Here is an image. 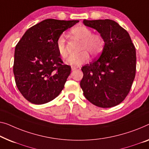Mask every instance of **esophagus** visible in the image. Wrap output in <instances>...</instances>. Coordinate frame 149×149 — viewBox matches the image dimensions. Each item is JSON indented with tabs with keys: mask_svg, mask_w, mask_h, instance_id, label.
Instances as JSON below:
<instances>
[{
	"mask_svg": "<svg viewBox=\"0 0 149 149\" xmlns=\"http://www.w3.org/2000/svg\"><path fill=\"white\" fill-rule=\"evenodd\" d=\"M77 69V68H75V67H72V71H74Z\"/></svg>",
	"mask_w": 149,
	"mask_h": 149,
	"instance_id": "obj_1",
	"label": "esophagus"
}]
</instances>
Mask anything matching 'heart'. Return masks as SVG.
Returning a JSON list of instances; mask_svg holds the SVG:
<instances>
[{
    "label": "heart",
    "mask_w": 149,
    "mask_h": 149,
    "mask_svg": "<svg viewBox=\"0 0 149 149\" xmlns=\"http://www.w3.org/2000/svg\"><path fill=\"white\" fill-rule=\"evenodd\" d=\"M70 34L75 38L81 40L79 54L69 57L66 61L68 65L72 67H78L86 63L88 61V53L92 56H96L102 52L105 41L103 37L98 33H92V31L87 26L78 25L70 30ZM57 52L63 58L68 57L66 49V41L65 36L61 35L57 37L55 43Z\"/></svg>",
    "instance_id": "obj_1"
}]
</instances>
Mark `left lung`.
Here are the masks:
<instances>
[{
	"mask_svg": "<svg viewBox=\"0 0 149 149\" xmlns=\"http://www.w3.org/2000/svg\"><path fill=\"white\" fill-rule=\"evenodd\" d=\"M84 25L100 33L105 45L98 58L82 67L80 86L94 105L111 108L129 93L136 74V49L128 33L110 19L84 20Z\"/></svg>",
	"mask_w": 149,
	"mask_h": 149,
	"instance_id": "8db88e82",
	"label": "left lung"
}]
</instances>
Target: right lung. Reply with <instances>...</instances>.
I'll list each match as a JSON object with an SVG mask.
<instances>
[{
	"label": "right lung",
	"mask_w": 149,
	"mask_h": 149,
	"mask_svg": "<svg viewBox=\"0 0 149 149\" xmlns=\"http://www.w3.org/2000/svg\"><path fill=\"white\" fill-rule=\"evenodd\" d=\"M78 22L45 19L29 29L15 47V82L29 102L47 103L63 89L72 69L63 64L55 43L64 31Z\"/></svg>",
	"instance_id": "add662e5"
}]
</instances>
